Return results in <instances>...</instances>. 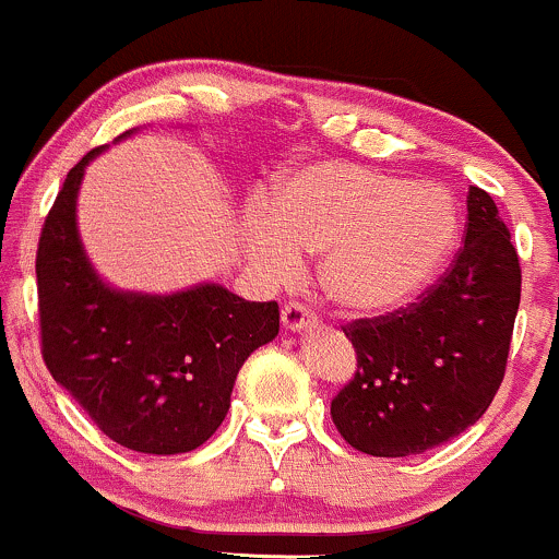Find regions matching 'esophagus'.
Instances as JSON below:
<instances>
[{"instance_id": "34e87169", "label": "esophagus", "mask_w": 559, "mask_h": 559, "mask_svg": "<svg viewBox=\"0 0 559 559\" xmlns=\"http://www.w3.org/2000/svg\"><path fill=\"white\" fill-rule=\"evenodd\" d=\"M282 324H285V330L296 332L306 328H317L319 317L309 309V306L300 304V300H287V304L282 306Z\"/></svg>"}]
</instances>
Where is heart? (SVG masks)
Masks as SVG:
<instances>
[{"instance_id":"1","label":"heart","mask_w":559,"mask_h":559,"mask_svg":"<svg viewBox=\"0 0 559 559\" xmlns=\"http://www.w3.org/2000/svg\"><path fill=\"white\" fill-rule=\"evenodd\" d=\"M456 235L454 200L348 160L282 171L269 200L246 211L242 240L261 274L282 282L322 250V285L356 311L391 309L428 282Z\"/></svg>"}]
</instances>
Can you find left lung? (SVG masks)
<instances>
[{"instance_id": "left-lung-1", "label": "left lung", "mask_w": 559, "mask_h": 559, "mask_svg": "<svg viewBox=\"0 0 559 559\" xmlns=\"http://www.w3.org/2000/svg\"><path fill=\"white\" fill-rule=\"evenodd\" d=\"M520 261L497 203L469 187L465 246L417 304L343 332L356 372L330 415L354 449L412 456L465 432L491 406L520 306Z\"/></svg>"}]
</instances>
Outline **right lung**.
I'll return each instance as SVG.
<instances>
[{
  "label": "right lung",
  "mask_w": 559,
  "mask_h": 559,
  "mask_svg": "<svg viewBox=\"0 0 559 559\" xmlns=\"http://www.w3.org/2000/svg\"><path fill=\"white\" fill-rule=\"evenodd\" d=\"M97 153L68 171L44 218L36 250L41 356L112 441L142 454H181L227 417L242 361L280 332V306L222 285L174 296L110 290L76 229L79 185Z\"/></svg>",
  "instance_id": "1"
}]
</instances>
